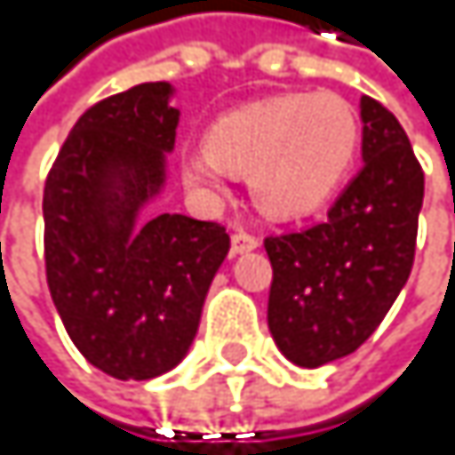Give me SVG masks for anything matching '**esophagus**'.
Wrapping results in <instances>:
<instances>
[{"instance_id":"obj_1","label":"esophagus","mask_w":455,"mask_h":455,"mask_svg":"<svg viewBox=\"0 0 455 455\" xmlns=\"http://www.w3.org/2000/svg\"><path fill=\"white\" fill-rule=\"evenodd\" d=\"M253 248H259V237H256L253 232L237 229V232L232 235V253H248V251H253Z\"/></svg>"}]
</instances>
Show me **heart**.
I'll list each match as a JSON object with an SVG mask.
<instances>
[{
  "label": "heart",
  "instance_id": "heart-1",
  "mask_svg": "<svg viewBox=\"0 0 455 455\" xmlns=\"http://www.w3.org/2000/svg\"><path fill=\"white\" fill-rule=\"evenodd\" d=\"M360 147V119L333 92H286L212 122L204 149L185 155V182L220 194L245 174L253 204L270 218H300L336 194Z\"/></svg>",
  "mask_w": 455,
  "mask_h": 455
}]
</instances>
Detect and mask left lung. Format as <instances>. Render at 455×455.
<instances>
[{"instance_id":"8db88e82","label":"left lung","mask_w":455,"mask_h":455,"mask_svg":"<svg viewBox=\"0 0 455 455\" xmlns=\"http://www.w3.org/2000/svg\"><path fill=\"white\" fill-rule=\"evenodd\" d=\"M363 169L322 223L265 237L267 324L303 369L352 355L404 289L418 240L423 169L398 119L363 95Z\"/></svg>"}]
</instances>
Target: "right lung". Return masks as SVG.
Instances as JSON below:
<instances>
[{"label":"right lung","instance_id":"1","mask_svg":"<svg viewBox=\"0 0 455 455\" xmlns=\"http://www.w3.org/2000/svg\"><path fill=\"white\" fill-rule=\"evenodd\" d=\"M166 81L86 108L43 188L45 281L76 349L114 379H152L185 357L229 253L215 220L164 212L133 229L164 185L180 111Z\"/></svg>","mask_w":455,"mask_h":455}]
</instances>
